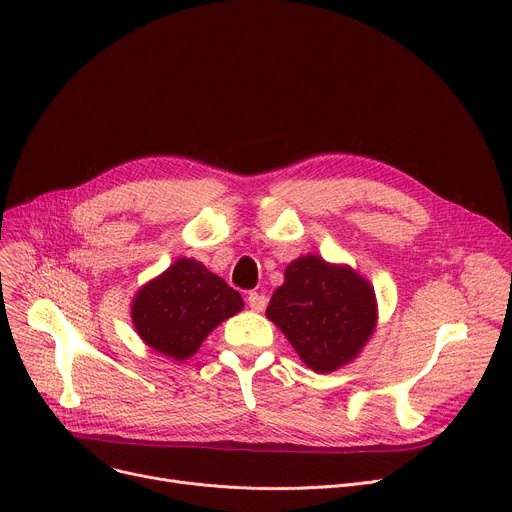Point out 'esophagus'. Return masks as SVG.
Listing matches in <instances>:
<instances>
[{
	"label": "esophagus",
	"mask_w": 512,
	"mask_h": 512,
	"mask_svg": "<svg viewBox=\"0 0 512 512\" xmlns=\"http://www.w3.org/2000/svg\"><path fill=\"white\" fill-rule=\"evenodd\" d=\"M247 303L253 311H263L267 307V297H265V294H259V292H249Z\"/></svg>",
	"instance_id": "obj_1"
}]
</instances>
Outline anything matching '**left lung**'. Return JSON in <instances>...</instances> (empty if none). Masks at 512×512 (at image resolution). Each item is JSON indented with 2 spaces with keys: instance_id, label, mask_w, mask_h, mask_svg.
<instances>
[{
  "instance_id": "8db88e82",
  "label": "left lung",
  "mask_w": 512,
  "mask_h": 512,
  "mask_svg": "<svg viewBox=\"0 0 512 512\" xmlns=\"http://www.w3.org/2000/svg\"><path fill=\"white\" fill-rule=\"evenodd\" d=\"M267 319L315 373H332L359 357L378 326V301L351 265L303 255L288 263Z\"/></svg>"
}]
</instances>
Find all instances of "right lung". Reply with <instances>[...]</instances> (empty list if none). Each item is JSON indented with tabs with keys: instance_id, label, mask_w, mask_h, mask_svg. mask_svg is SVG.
Here are the masks:
<instances>
[{
	"instance_id": "1",
	"label": "right lung",
	"mask_w": 512,
	"mask_h": 512,
	"mask_svg": "<svg viewBox=\"0 0 512 512\" xmlns=\"http://www.w3.org/2000/svg\"><path fill=\"white\" fill-rule=\"evenodd\" d=\"M240 294L197 261L180 257L134 294L130 317L151 351L186 361L222 321L242 311Z\"/></svg>"
}]
</instances>
